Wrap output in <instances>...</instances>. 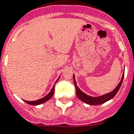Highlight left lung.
Returning a JSON list of instances; mask_svg holds the SVG:
<instances>
[{"label":"left lung","instance_id":"8db88e82","mask_svg":"<svg viewBox=\"0 0 134 134\" xmlns=\"http://www.w3.org/2000/svg\"><path fill=\"white\" fill-rule=\"evenodd\" d=\"M123 78H124V73L122 74L121 82H119V84H118V86H116L112 92L107 93V94H105V95H102V96L100 97H91L89 96V95H87L84 93H83V92L78 88V86H77V84H76V80H75V77H74V85H75V88H76V95H77V97H78L81 101H82V102H84V103H87V104H89V105H99V104H102V103H105V102H108L109 100H110L111 99H112L114 96H115L117 92L119 91L120 87H121V84H122V80H123Z\"/></svg>","mask_w":134,"mask_h":134}]
</instances>
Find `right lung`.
Masks as SVG:
<instances>
[{
  "label": "right lung",
  "instance_id": "right-lung-1",
  "mask_svg": "<svg viewBox=\"0 0 134 134\" xmlns=\"http://www.w3.org/2000/svg\"><path fill=\"white\" fill-rule=\"evenodd\" d=\"M58 80L56 81V82H57V81H58ZM54 88H55V84L53 86V87H52V90L50 91V93H48V95H46V96H45L44 97H43V98L39 99H38V100H36V101H34V102H29V101H26V100H24V101L26 103H28V104H30V105H39V104H41V103L47 102L48 100L50 99L53 96L54 93Z\"/></svg>",
  "mask_w": 134,
  "mask_h": 134
}]
</instances>
